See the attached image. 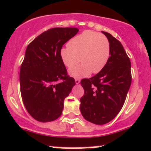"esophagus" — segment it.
I'll list each match as a JSON object with an SVG mask.
<instances>
[{
    "label": "esophagus",
    "instance_id": "esophagus-1",
    "mask_svg": "<svg viewBox=\"0 0 151 151\" xmlns=\"http://www.w3.org/2000/svg\"><path fill=\"white\" fill-rule=\"evenodd\" d=\"M75 81H76V84H79L80 83V80H79V79H78V78H76V79H75Z\"/></svg>",
    "mask_w": 151,
    "mask_h": 151
}]
</instances>
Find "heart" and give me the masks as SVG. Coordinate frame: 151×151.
I'll return each mask as SVG.
<instances>
[{"instance_id":"obj_1","label":"heart","mask_w":151,"mask_h":151,"mask_svg":"<svg viewBox=\"0 0 151 151\" xmlns=\"http://www.w3.org/2000/svg\"><path fill=\"white\" fill-rule=\"evenodd\" d=\"M68 46L62 48L60 56L67 68H73L69 73L74 78L88 76L91 73L96 74L103 69L111 53L109 40L106 35L92 30H85L73 37L68 43Z\"/></svg>"}]
</instances>
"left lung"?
<instances>
[{
	"label": "left lung",
	"mask_w": 151,
	"mask_h": 151,
	"mask_svg": "<svg viewBox=\"0 0 151 151\" xmlns=\"http://www.w3.org/2000/svg\"><path fill=\"white\" fill-rule=\"evenodd\" d=\"M102 33L109 40V59L102 70L81 81L84 89L80 99L81 114L97 125L112 121L121 111L132 81L130 58L121 42L107 32Z\"/></svg>",
	"instance_id": "left-lung-1"
}]
</instances>
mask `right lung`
Returning a JSON list of instances; mask_svg holds the SVG:
<instances>
[{"instance_id": "right-lung-1", "label": "right lung", "mask_w": 151, "mask_h": 151, "mask_svg": "<svg viewBox=\"0 0 151 151\" xmlns=\"http://www.w3.org/2000/svg\"><path fill=\"white\" fill-rule=\"evenodd\" d=\"M78 30L50 28L27 47L20 71L21 93L27 111L36 121H53L61 115L64 100L76 82L68 75L60 50Z\"/></svg>"}]
</instances>
